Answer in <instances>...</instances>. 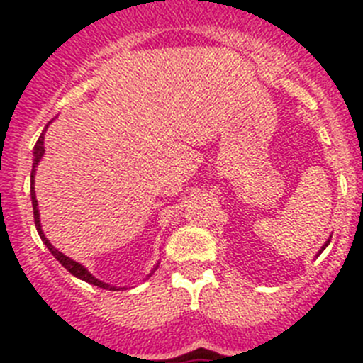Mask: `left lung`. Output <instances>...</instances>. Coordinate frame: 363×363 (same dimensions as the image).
I'll return each instance as SVG.
<instances>
[{
  "instance_id": "obj_1",
  "label": "left lung",
  "mask_w": 363,
  "mask_h": 363,
  "mask_svg": "<svg viewBox=\"0 0 363 363\" xmlns=\"http://www.w3.org/2000/svg\"><path fill=\"white\" fill-rule=\"evenodd\" d=\"M328 244H330V239H328V240H327V242H325V246H323V247H321V251H323V250H325V247H327V246H328ZM321 251H320V252H321Z\"/></svg>"
}]
</instances>
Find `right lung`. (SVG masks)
Returning <instances> with one entry per match:
<instances>
[{
  "label": "right lung",
  "mask_w": 363,
  "mask_h": 363,
  "mask_svg": "<svg viewBox=\"0 0 363 363\" xmlns=\"http://www.w3.org/2000/svg\"><path fill=\"white\" fill-rule=\"evenodd\" d=\"M47 126H49V124H47ZM43 152H45V147H43V133H42V135H40L38 142H36V145H35V152H33V156H35V160H33V170H31V202H33V216H35V225H36V230H38V233H40V237H42L43 244H45V246L49 247V251L52 252L54 256H56V259H57V262H60L61 265H63L65 269H67L69 274H73V276H75V277H79V279L86 281V283H89V284H94V286H98V288H104V290H116V286H111V284H107V283H101L100 279H96V277H94V276H91V274L87 272V270L84 269V267L80 265V263L73 262V259H69L68 256H65L63 252H60V251H57L56 247H54L52 244H50L49 240L45 239V235H43V232H42V226H40L38 202H36V195H35V186H33V184H35V170H36V164H38V161L42 160ZM117 290H119V288H117Z\"/></svg>",
  "instance_id": "1"
}]
</instances>
